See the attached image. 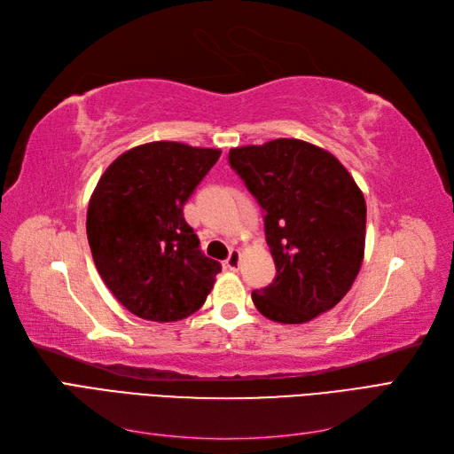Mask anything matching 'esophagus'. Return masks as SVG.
<instances>
[{
	"label": "esophagus",
	"mask_w": 454,
	"mask_h": 454,
	"mask_svg": "<svg viewBox=\"0 0 454 454\" xmlns=\"http://www.w3.org/2000/svg\"><path fill=\"white\" fill-rule=\"evenodd\" d=\"M240 250H231V254H229V257L225 259V265H227V269H231V270H237L239 267H240Z\"/></svg>",
	"instance_id": "esophagus-1"
}]
</instances>
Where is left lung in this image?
I'll return each mask as SVG.
<instances>
[{
    "mask_svg": "<svg viewBox=\"0 0 454 454\" xmlns=\"http://www.w3.org/2000/svg\"><path fill=\"white\" fill-rule=\"evenodd\" d=\"M229 164L265 212L277 277L252 292L269 320L305 324L333 309L358 277L365 199L329 151L295 138L229 151Z\"/></svg>",
    "mask_w": 454,
    "mask_h": 454,
    "instance_id": "8db88e82",
    "label": "left lung"
}]
</instances>
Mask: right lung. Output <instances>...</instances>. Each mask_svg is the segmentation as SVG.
<instances>
[{"instance_id":"add662e5","label":"right lung","mask_w":454,"mask_h":454,"mask_svg":"<svg viewBox=\"0 0 454 454\" xmlns=\"http://www.w3.org/2000/svg\"><path fill=\"white\" fill-rule=\"evenodd\" d=\"M222 151L151 142L119 155L89 202L94 265L119 303L151 322L197 312L222 265L206 257L184 204Z\"/></svg>"}]
</instances>
